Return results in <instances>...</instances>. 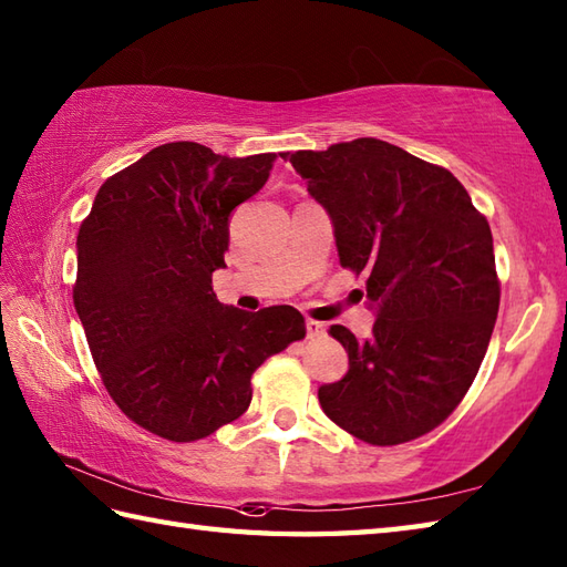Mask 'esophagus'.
<instances>
[{
    "label": "esophagus",
    "instance_id": "esophagus-1",
    "mask_svg": "<svg viewBox=\"0 0 567 567\" xmlns=\"http://www.w3.org/2000/svg\"><path fill=\"white\" fill-rule=\"evenodd\" d=\"M307 336L309 339H319V336H323V323L315 321V319H307Z\"/></svg>",
    "mask_w": 567,
    "mask_h": 567
}]
</instances>
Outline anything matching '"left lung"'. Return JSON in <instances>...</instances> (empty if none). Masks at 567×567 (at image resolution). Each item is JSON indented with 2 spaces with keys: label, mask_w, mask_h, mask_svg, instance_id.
Segmentation results:
<instances>
[{
  "label": "left lung",
  "mask_w": 567,
  "mask_h": 567,
  "mask_svg": "<svg viewBox=\"0 0 567 567\" xmlns=\"http://www.w3.org/2000/svg\"><path fill=\"white\" fill-rule=\"evenodd\" d=\"M333 221L341 265L365 275L368 341L329 329L348 372L319 388L336 426L370 445L433 431L473 384L499 311L492 231L441 165L380 138L282 155Z\"/></svg>",
  "instance_id": "obj_1"
}]
</instances>
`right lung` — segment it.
Here are the masks:
<instances>
[{"instance_id":"1","label":"right lung","mask_w":567,"mask_h":567,"mask_svg":"<svg viewBox=\"0 0 567 567\" xmlns=\"http://www.w3.org/2000/svg\"><path fill=\"white\" fill-rule=\"evenodd\" d=\"M275 158L165 143L106 179L80 224L72 302L90 353L116 406L155 436L189 443L238 419L252 372L305 339L295 307L248 315L212 290L228 216Z\"/></svg>"}]
</instances>
